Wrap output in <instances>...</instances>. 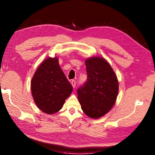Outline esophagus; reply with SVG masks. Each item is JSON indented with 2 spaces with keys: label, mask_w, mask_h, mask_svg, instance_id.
<instances>
[{
  "label": "esophagus",
  "mask_w": 155,
  "mask_h": 155,
  "mask_svg": "<svg viewBox=\"0 0 155 155\" xmlns=\"http://www.w3.org/2000/svg\"><path fill=\"white\" fill-rule=\"evenodd\" d=\"M71 85H72L73 88H75V87H76V81H74V80H72L71 81Z\"/></svg>",
  "instance_id": "1"
}]
</instances>
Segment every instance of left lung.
Listing matches in <instances>:
<instances>
[{"instance_id": "1", "label": "left lung", "mask_w": 155, "mask_h": 155, "mask_svg": "<svg viewBox=\"0 0 155 155\" xmlns=\"http://www.w3.org/2000/svg\"><path fill=\"white\" fill-rule=\"evenodd\" d=\"M87 82L77 90L81 109L87 116L99 119L110 110L116 102L119 81L104 58L92 57L85 60Z\"/></svg>"}]
</instances>
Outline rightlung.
<instances>
[{
  "instance_id": "right-lung-1",
  "label": "right lung",
  "mask_w": 155,
  "mask_h": 155,
  "mask_svg": "<svg viewBox=\"0 0 155 155\" xmlns=\"http://www.w3.org/2000/svg\"><path fill=\"white\" fill-rule=\"evenodd\" d=\"M31 91L36 105L45 113L54 114L61 109L72 87L57 57L47 58L36 69L31 81Z\"/></svg>"
}]
</instances>
